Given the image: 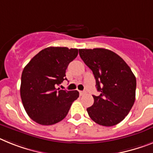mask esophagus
Returning a JSON list of instances; mask_svg holds the SVG:
<instances>
[{"label":"esophagus","instance_id":"esophagus-1","mask_svg":"<svg viewBox=\"0 0 153 153\" xmlns=\"http://www.w3.org/2000/svg\"><path fill=\"white\" fill-rule=\"evenodd\" d=\"M79 94L81 95V96L86 94V91H79Z\"/></svg>","mask_w":153,"mask_h":153}]
</instances>
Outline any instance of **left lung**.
Here are the masks:
<instances>
[{"label": "left lung", "instance_id": "1", "mask_svg": "<svg viewBox=\"0 0 153 153\" xmlns=\"http://www.w3.org/2000/svg\"><path fill=\"white\" fill-rule=\"evenodd\" d=\"M80 58L92 70L99 96L87 109L93 121L103 126L121 122L135 100L136 79L128 64L111 50L102 48L79 49Z\"/></svg>", "mask_w": 153, "mask_h": 153}]
</instances>
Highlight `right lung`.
<instances>
[{"mask_svg": "<svg viewBox=\"0 0 153 153\" xmlns=\"http://www.w3.org/2000/svg\"><path fill=\"white\" fill-rule=\"evenodd\" d=\"M77 49L48 47L30 60L22 74L21 98L25 110L34 121L42 125L58 123L67 115L77 91L56 89L64 79Z\"/></svg>", "mask_w": 153, "mask_h": 153, "instance_id": "right-lung-1", "label": "right lung"}]
</instances>
